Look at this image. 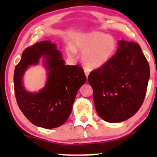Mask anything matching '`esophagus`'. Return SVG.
<instances>
[{"label":"esophagus","mask_w":157,"mask_h":157,"mask_svg":"<svg viewBox=\"0 0 157 157\" xmlns=\"http://www.w3.org/2000/svg\"><path fill=\"white\" fill-rule=\"evenodd\" d=\"M84 73H85V75H86V77H88L89 74H90V70H88L87 68H85L84 69Z\"/></svg>","instance_id":"esophagus-1"}]
</instances>
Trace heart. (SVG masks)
I'll return each instance as SVG.
<instances>
[{"label": "heart", "mask_w": 157, "mask_h": 157, "mask_svg": "<svg viewBox=\"0 0 157 157\" xmlns=\"http://www.w3.org/2000/svg\"><path fill=\"white\" fill-rule=\"evenodd\" d=\"M117 48L116 40L112 36L100 33L83 34L74 40V45L67 49L69 56L73 57L76 50L82 52V61L90 69L99 68L112 58Z\"/></svg>", "instance_id": "heart-1"}]
</instances>
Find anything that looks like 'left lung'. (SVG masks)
I'll return each mask as SVG.
<instances>
[{"label": "left lung", "instance_id": "1", "mask_svg": "<svg viewBox=\"0 0 157 157\" xmlns=\"http://www.w3.org/2000/svg\"><path fill=\"white\" fill-rule=\"evenodd\" d=\"M118 45L116 54L88 77L98 115L115 123L125 121L140 109L150 78L148 61L140 45L125 40Z\"/></svg>", "mask_w": 157, "mask_h": 157}]
</instances>
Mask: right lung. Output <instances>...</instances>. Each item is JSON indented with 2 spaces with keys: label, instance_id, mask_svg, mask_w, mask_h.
Segmentation results:
<instances>
[{
  "label": "right lung",
  "instance_id": "add662e5",
  "mask_svg": "<svg viewBox=\"0 0 157 157\" xmlns=\"http://www.w3.org/2000/svg\"><path fill=\"white\" fill-rule=\"evenodd\" d=\"M41 56L45 58L48 80L39 93H29L23 87L21 78L27 67L37 64ZM86 80L80 66L65 65L55 44L43 41L28 47L23 52L14 71V93L19 108L30 122L49 129L66 122L77 91Z\"/></svg>",
  "mask_w": 157,
  "mask_h": 157
}]
</instances>
